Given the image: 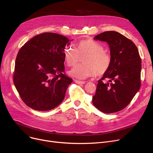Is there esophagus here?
<instances>
[{
    "label": "esophagus",
    "instance_id": "1",
    "mask_svg": "<svg viewBox=\"0 0 153 153\" xmlns=\"http://www.w3.org/2000/svg\"><path fill=\"white\" fill-rule=\"evenodd\" d=\"M74 81L77 84H84L85 83V81H78V80H74Z\"/></svg>",
    "mask_w": 153,
    "mask_h": 153
}]
</instances>
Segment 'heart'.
I'll return each instance as SVG.
<instances>
[{
    "mask_svg": "<svg viewBox=\"0 0 153 153\" xmlns=\"http://www.w3.org/2000/svg\"><path fill=\"white\" fill-rule=\"evenodd\" d=\"M86 54L82 59L83 64H79L70 72L69 74L79 79L103 76L109 70L111 58L110 54L103 50V46L99 42L89 38L82 39L76 45L67 46L64 50V58L68 67L76 66L79 56Z\"/></svg>",
    "mask_w": 153,
    "mask_h": 153,
    "instance_id": "b5f03b06",
    "label": "heart"
}]
</instances>
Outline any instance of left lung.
Segmentation results:
<instances>
[{"label": "left lung", "mask_w": 153, "mask_h": 153, "mask_svg": "<svg viewBox=\"0 0 153 153\" xmlns=\"http://www.w3.org/2000/svg\"><path fill=\"white\" fill-rule=\"evenodd\" d=\"M94 39L108 44L111 64L99 80L92 102L103 113H114L125 108L140 90L141 59L135 44L117 31L103 32ZM106 78L109 82L103 83Z\"/></svg>", "instance_id": "obj_1"}]
</instances>
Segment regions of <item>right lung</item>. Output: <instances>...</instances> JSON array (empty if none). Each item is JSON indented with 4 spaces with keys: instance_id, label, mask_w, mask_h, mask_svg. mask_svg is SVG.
Instances as JSON below:
<instances>
[{
    "instance_id": "obj_1",
    "label": "right lung",
    "mask_w": 153,
    "mask_h": 153,
    "mask_svg": "<svg viewBox=\"0 0 153 153\" xmlns=\"http://www.w3.org/2000/svg\"><path fill=\"white\" fill-rule=\"evenodd\" d=\"M69 40L55 33H43L20 48L13 80L23 102L38 111L57 107L72 79L64 73V49Z\"/></svg>"
}]
</instances>
